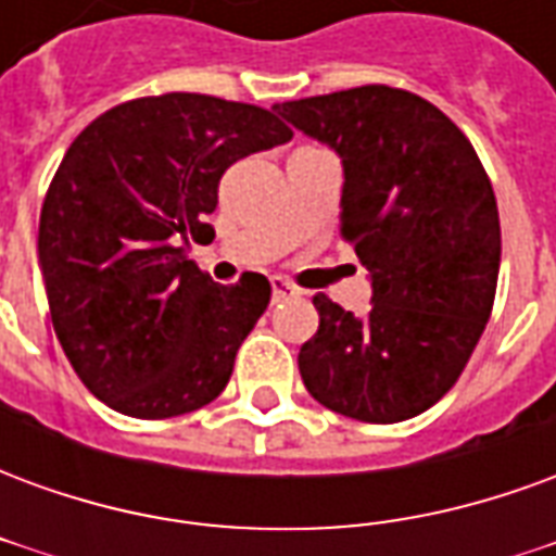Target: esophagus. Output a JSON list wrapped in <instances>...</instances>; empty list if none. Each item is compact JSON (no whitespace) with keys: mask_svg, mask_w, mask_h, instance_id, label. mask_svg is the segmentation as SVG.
<instances>
[{"mask_svg":"<svg viewBox=\"0 0 556 556\" xmlns=\"http://www.w3.org/2000/svg\"><path fill=\"white\" fill-rule=\"evenodd\" d=\"M270 286H274V301H289V298H298V294H301V289H298L294 282H289L286 277H274L270 279Z\"/></svg>","mask_w":556,"mask_h":556,"instance_id":"1","label":"esophagus"}]
</instances>
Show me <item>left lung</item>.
I'll return each mask as SVG.
<instances>
[{"mask_svg":"<svg viewBox=\"0 0 556 556\" xmlns=\"http://www.w3.org/2000/svg\"><path fill=\"white\" fill-rule=\"evenodd\" d=\"M274 110L342 157L339 235L372 274L366 315L313 298L303 384L342 417H417L453 390L491 318L501 217L489 175L470 139L414 91L361 86Z\"/></svg>","mask_w":556,"mask_h":556,"instance_id":"8db88e82","label":"left lung"}]
</instances>
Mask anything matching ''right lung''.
I'll use <instances>...</instances> for the list:
<instances>
[{
    "label": "right lung",
    "instance_id": "obj_1",
    "mask_svg": "<svg viewBox=\"0 0 556 556\" xmlns=\"http://www.w3.org/2000/svg\"><path fill=\"white\" fill-rule=\"evenodd\" d=\"M270 110L169 91L79 134L43 195L38 258L53 330L103 405L137 419L205 408L270 303V282L217 286L187 258L235 160L289 142Z\"/></svg>",
    "mask_w": 556,
    "mask_h": 556
}]
</instances>
